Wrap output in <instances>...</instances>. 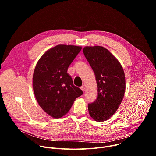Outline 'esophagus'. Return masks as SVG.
<instances>
[{"label":"esophagus","mask_w":156,"mask_h":156,"mask_svg":"<svg viewBox=\"0 0 156 156\" xmlns=\"http://www.w3.org/2000/svg\"><path fill=\"white\" fill-rule=\"evenodd\" d=\"M80 88H81V90L83 92L85 91V86H84V85H83L82 86H81Z\"/></svg>","instance_id":"obj_1"}]
</instances>
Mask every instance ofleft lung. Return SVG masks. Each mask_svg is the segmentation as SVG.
<instances>
[{"mask_svg": "<svg viewBox=\"0 0 156 156\" xmlns=\"http://www.w3.org/2000/svg\"><path fill=\"white\" fill-rule=\"evenodd\" d=\"M84 55L95 74L98 96L88 104L90 116L97 122L109 119L120 106L125 91V77L119 60L102 46H86Z\"/></svg>", "mask_w": 156, "mask_h": 156, "instance_id": "left-lung-1", "label": "left lung"}]
</instances>
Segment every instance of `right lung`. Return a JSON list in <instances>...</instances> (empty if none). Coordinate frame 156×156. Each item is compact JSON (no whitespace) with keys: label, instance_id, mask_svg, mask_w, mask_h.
Masks as SVG:
<instances>
[{"label":"right lung","instance_id":"obj_1","mask_svg":"<svg viewBox=\"0 0 156 156\" xmlns=\"http://www.w3.org/2000/svg\"><path fill=\"white\" fill-rule=\"evenodd\" d=\"M81 48L60 44L47 51L36 65L33 76L34 93L40 107L53 118L67 114L76 98L83 94L73 85L67 73Z\"/></svg>","mask_w":156,"mask_h":156}]
</instances>
